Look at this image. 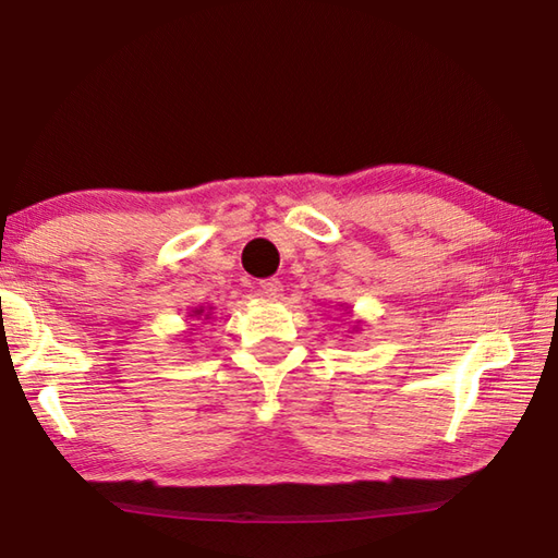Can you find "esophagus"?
Here are the masks:
<instances>
[{"instance_id":"esophagus-1","label":"esophagus","mask_w":558,"mask_h":558,"mask_svg":"<svg viewBox=\"0 0 558 558\" xmlns=\"http://www.w3.org/2000/svg\"><path fill=\"white\" fill-rule=\"evenodd\" d=\"M280 292H282V286L278 278H268V280L258 282V295H263V298L276 300V298H280Z\"/></svg>"}]
</instances>
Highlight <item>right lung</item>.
Here are the masks:
<instances>
[{
	"instance_id": "add662e5",
	"label": "right lung",
	"mask_w": 558,
	"mask_h": 558,
	"mask_svg": "<svg viewBox=\"0 0 558 558\" xmlns=\"http://www.w3.org/2000/svg\"><path fill=\"white\" fill-rule=\"evenodd\" d=\"M204 310H194V315H202ZM204 319H209V315H204Z\"/></svg>"
}]
</instances>
